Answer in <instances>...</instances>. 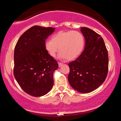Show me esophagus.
<instances>
[{"mask_svg":"<svg viewBox=\"0 0 121 121\" xmlns=\"http://www.w3.org/2000/svg\"><path fill=\"white\" fill-rule=\"evenodd\" d=\"M58 64H59V67H61V66H62V65H63V64L61 63V62H58Z\"/></svg>","mask_w":121,"mask_h":121,"instance_id":"obj_1","label":"esophagus"}]
</instances>
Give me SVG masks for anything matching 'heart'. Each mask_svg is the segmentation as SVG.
Masks as SVG:
<instances>
[{"mask_svg": "<svg viewBox=\"0 0 121 121\" xmlns=\"http://www.w3.org/2000/svg\"><path fill=\"white\" fill-rule=\"evenodd\" d=\"M84 47V36L76 30L59 31L52 36L51 40H46L44 43V48L49 56L55 57L59 50V58L69 61L77 59Z\"/></svg>", "mask_w": 121, "mask_h": 121, "instance_id": "heart-1", "label": "heart"}]
</instances>
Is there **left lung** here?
<instances>
[{
	"label": "left lung",
	"instance_id": "8db88e82",
	"mask_svg": "<svg viewBox=\"0 0 121 121\" xmlns=\"http://www.w3.org/2000/svg\"><path fill=\"white\" fill-rule=\"evenodd\" d=\"M85 46L81 55L68 64V81L71 86L82 93L98 88L108 73V52L103 39L94 30L81 27Z\"/></svg>",
	"mask_w": 121,
	"mask_h": 121
}]
</instances>
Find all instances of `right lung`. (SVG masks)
<instances>
[{"instance_id":"1","label":"right lung","mask_w":121,"mask_h":121,"mask_svg":"<svg viewBox=\"0 0 121 121\" xmlns=\"http://www.w3.org/2000/svg\"><path fill=\"white\" fill-rule=\"evenodd\" d=\"M54 30L33 26L21 36L15 47L13 75L22 89L32 96H43L53 85V74L59 65L45 51L44 43Z\"/></svg>"}]
</instances>
